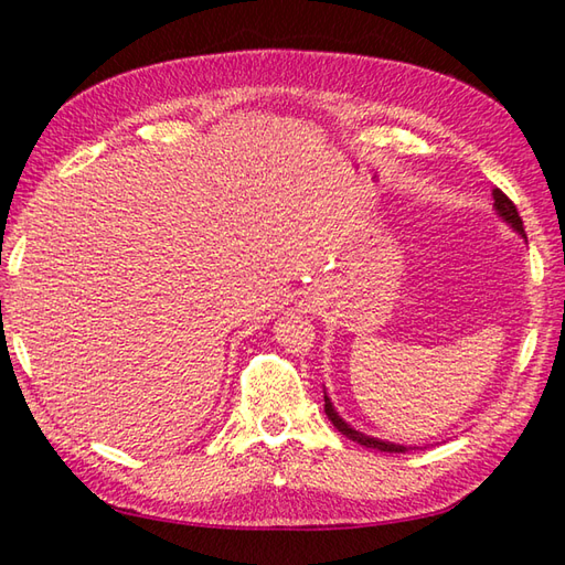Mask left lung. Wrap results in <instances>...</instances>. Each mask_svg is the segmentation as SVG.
I'll use <instances>...</instances> for the list:
<instances>
[{"label":"left lung","instance_id":"1","mask_svg":"<svg viewBox=\"0 0 565 565\" xmlns=\"http://www.w3.org/2000/svg\"><path fill=\"white\" fill-rule=\"evenodd\" d=\"M493 209H495V213H498V218L505 221V223L512 227L514 233H520V235L526 239V235H524V225H522V218H520L518 209H514V203H512L505 194H502L500 189H493ZM326 415H328L330 423L342 431L344 437H350L352 441L362 444V447L379 449V451H388V454H405L407 449H415V447H407V444L386 441V439L371 437V435H364V431L354 429L350 423H344L342 415H340L338 411H334V405H332V401H330V395H328V393H326Z\"/></svg>","mask_w":565,"mask_h":565}]
</instances>
